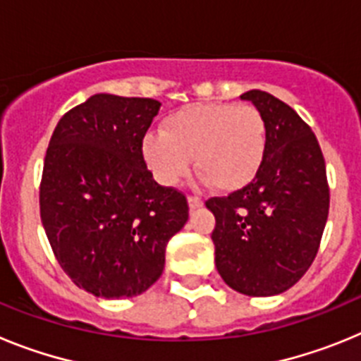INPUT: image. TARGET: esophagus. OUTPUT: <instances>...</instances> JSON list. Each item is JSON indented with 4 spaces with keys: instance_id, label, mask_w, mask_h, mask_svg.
Instances as JSON below:
<instances>
[{
    "instance_id": "34e87169",
    "label": "esophagus",
    "mask_w": 361,
    "mask_h": 361,
    "mask_svg": "<svg viewBox=\"0 0 361 361\" xmlns=\"http://www.w3.org/2000/svg\"><path fill=\"white\" fill-rule=\"evenodd\" d=\"M188 204H190V208H191V209H197V208H202V206H204V200L200 199V197L190 195V197H188Z\"/></svg>"
}]
</instances>
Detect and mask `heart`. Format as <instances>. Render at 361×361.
<instances>
[{"mask_svg":"<svg viewBox=\"0 0 361 361\" xmlns=\"http://www.w3.org/2000/svg\"><path fill=\"white\" fill-rule=\"evenodd\" d=\"M267 153L266 117L253 104H190L164 121L162 132L142 139V157L164 186H175L195 168L219 191L247 186Z\"/></svg>","mask_w":361,"mask_h":361,"instance_id":"obj_1","label":"heart"}]
</instances>
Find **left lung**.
<instances>
[{"label":"left lung","instance_id":"1","mask_svg":"<svg viewBox=\"0 0 361 361\" xmlns=\"http://www.w3.org/2000/svg\"><path fill=\"white\" fill-rule=\"evenodd\" d=\"M240 99L266 117V161L247 186L206 200V208L216 220L212 238L222 280L242 295L273 296L293 288L317 257L329 184L317 137L289 104L262 90Z\"/></svg>","mask_w":361,"mask_h":361}]
</instances>
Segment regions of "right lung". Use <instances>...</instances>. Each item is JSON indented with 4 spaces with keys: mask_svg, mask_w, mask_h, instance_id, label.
Listing matches in <instances>:
<instances>
[{
    "mask_svg": "<svg viewBox=\"0 0 361 361\" xmlns=\"http://www.w3.org/2000/svg\"><path fill=\"white\" fill-rule=\"evenodd\" d=\"M159 108L155 99L95 94L66 111L49 142L41 222L63 271L95 296L145 293L186 224L184 193L155 183L142 157Z\"/></svg>",
    "mask_w": 361,
    "mask_h": 361,
    "instance_id": "right-lung-1",
    "label": "right lung"
}]
</instances>
